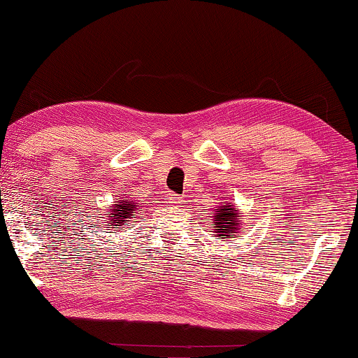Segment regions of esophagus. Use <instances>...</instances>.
I'll return each mask as SVG.
<instances>
[{
  "label": "esophagus",
  "mask_w": 358,
  "mask_h": 358,
  "mask_svg": "<svg viewBox=\"0 0 358 358\" xmlns=\"http://www.w3.org/2000/svg\"><path fill=\"white\" fill-rule=\"evenodd\" d=\"M166 203L178 205V203H180V196L178 194H174V192H168V194H166Z\"/></svg>",
  "instance_id": "34e87169"
}]
</instances>
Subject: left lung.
Segmentation results:
<instances>
[{"label":"left lung","instance_id":"left-lung-1","mask_svg":"<svg viewBox=\"0 0 358 358\" xmlns=\"http://www.w3.org/2000/svg\"><path fill=\"white\" fill-rule=\"evenodd\" d=\"M213 226L216 237L221 239H231V237H239L242 216L239 208L231 201H221V206L213 211Z\"/></svg>","mask_w":358,"mask_h":358}]
</instances>
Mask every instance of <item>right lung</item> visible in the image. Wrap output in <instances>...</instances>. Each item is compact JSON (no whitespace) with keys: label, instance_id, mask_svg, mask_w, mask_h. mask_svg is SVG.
<instances>
[{"label":"right lung","instance_id":"add662e5","mask_svg":"<svg viewBox=\"0 0 358 358\" xmlns=\"http://www.w3.org/2000/svg\"><path fill=\"white\" fill-rule=\"evenodd\" d=\"M137 206H141L137 201L126 200V199H116L115 203L108 206L110 216H108V224L106 226H122L124 222L136 217L134 215L137 213ZM121 229V227H119Z\"/></svg>","mask_w":358,"mask_h":358}]
</instances>
